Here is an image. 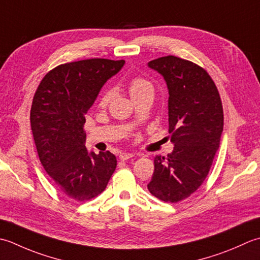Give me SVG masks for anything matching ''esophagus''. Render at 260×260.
<instances>
[{
  "instance_id": "1",
  "label": "esophagus",
  "mask_w": 260,
  "mask_h": 260,
  "mask_svg": "<svg viewBox=\"0 0 260 260\" xmlns=\"http://www.w3.org/2000/svg\"><path fill=\"white\" fill-rule=\"evenodd\" d=\"M131 157H134V153H130V152H121L119 156L121 160H128Z\"/></svg>"
}]
</instances>
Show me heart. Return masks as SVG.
Instances as JSON below:
<instances>
[{"label":"heart","instance_id":"obj_1","mask_svg":"<svg viewBox=\"0 0 260 260\" xmlns=\"http://www.w3.org/2000/svg\"><path fill=\"white\" fill-rule=\"evenodd\" d=\"M129 93L131 95L132 100H135L147 93H153V86L149 81H147L145 78L135 77L129 84ZM111 96H112V92L111 91L104 92L102 96H101L100 103L102 105H105L111 100Z\"/></svg>","mask_w":260,"mask_h":260}]
</instances>
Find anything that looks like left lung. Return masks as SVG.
I'll list each match as a JSON object with an SVG mask.
<instances>
[{"label": "left lung", "mask_w": 260, "mask_h": 260, "mask_svg": "<svg viewBox=\"0 0 260 260\" xmlns=\"http://www.w3.org/2000/svg\"><path fill=\"white\" fill-rule=\"evenodd\" d=\"M148 67L159 73L168 88V132L174 149L156 156L149 192L167 203L187 199L209 174L223 131V109L206 71L175 56L157 58Z\"/></svg>", "instance_id": "1"}]
</instances>
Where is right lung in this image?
Returning a JSON list of instances; mask_svg holds the SVG:
<instances>
[{"instance_id":"add662e5","label":"right lung","mask_w":260,"mask_h":260,"mask_svg":"<svg viewBox=\"0 0 260 260\" xmlns=\"http://www.w3.org/2000/svg\"><path fill=\"white\" fill-rule=\"evenodd\" d=\"M124 62L92 58L63 63L35 93L30 121L41 165L61 193L79 202L102 193L115 171L113 153L86 149L84 123L101 88Z\"/></svg>"}]
</instances>
